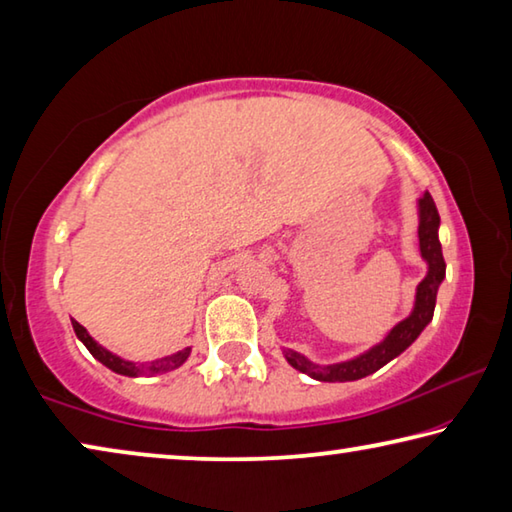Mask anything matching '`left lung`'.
<instances>
[{
    "mask_svg": "<svg viewBox=\"0 0 512 512\" xmlns=\"http://www.w3.org/2000/svg\"><path fill=\"white\" fill-rule=\"evenodd\" d=\"M440 228V216L436 210V203L424 192L418 198V241H420V257L427 264V275L422 277V282L415 289V300L411 314L404 320H400L395 327L388 329L384 339L372 345L366 352L357 354V357L345 359L339 363H316L307 359L305 354L296 350H284V359L289 361L300 372H305L316 381H357L372 375L379 368H384L388 361L409 348V345L418 339L422 329L431 323L433 309H436V296L438 287L445 280V259H443V246L438 239Z\"/></svg>",
    "mask_w": 512,
    "mask_h": 512,
    "instance_id": "8db88e82",
    "label": "left lung"
}]
</instances>
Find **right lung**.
I'll return each instance as SVG.
<instances>
[{"instance_id":"right-lung-1","label":"right lung","mask_w":512,"mask_h":512,"mask_svg":"<svg viewBox=\"0 0 512 512\" xmlns=\"http://www.w3.org/2000/svg\"><path fill=\"white\" fill-rule=\"evenodd\" d=\"M72 327L76 332V339H79L85 345V348L90 350L94 359L101 361L103 366L110 368L112 372H117V375H124V377H153V375H160V372L176 370V368L183 366V363L189 359V354H192V348H183V350L169 354V357H162V359H155V361H146V363L126 361V359L117 357V354H112L110 350H106L103 345L94 341L92 336L88 334V329H85L81 323L72 320Z\"/></svg>"}]
</instances>
